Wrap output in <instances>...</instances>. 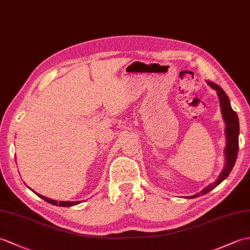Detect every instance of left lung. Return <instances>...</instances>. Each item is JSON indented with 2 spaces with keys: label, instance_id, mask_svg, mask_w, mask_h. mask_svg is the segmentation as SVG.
Wrapping results in <instances>:
<instances>
[{
  "label": "left lung",
  "instance_id": "left-lung-1",
  "mask_svg": "<svg viewBox=\"0 0 250 250\" xmlns=\"http://www.w3.org/2000/svg\"><path fill=\"white\" fill-rule=\"evenodd\" d=\"M207 84L210 88L216 90L217 95H218L219 103H220V109L222 114V118H224L226 128H225V134H226V148H225V167L222 172L213 184H210L205 187L200 193H196L194 195L186 196V199H194L198 198L200 195H204L210 190L216 188L217 186L221 184L224 180L229 176L230 172L232 171L233 167H234L237 152H238V134H240V122H238V117L234 110L231 107L230 100L228 98L226 92L222 90V88L215 83H211L209 81H206Z\"/></svg>",
  "mask_w": 250,
  "mask_h": 250
}]
</instances>
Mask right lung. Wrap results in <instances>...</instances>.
Returning a JSON list of instances; mask_svg holds the SVG:
<instances>
[{
    "label": "right lung",
    "mask_w": 250,
    "mask_h": 250,
    "mask_svg": "<svg viewBox=\"0 0 250 250\" xmlns=\"http://www.w3.org/2000/svg\"><path fill=\"white\" fill-rule=\"evenodd\" d=\"M33 191V190H32ZM36 193V192H35ZM37 195L40 196L41 199H43V200H45L46 202H48V203H50V204H52V205H56V206H62V207H70V206H74V205H77V204H79V203H82V201H76V202H68V201H56V200H51V199H48V198H46V196H43V195H41V194H39V193H36Z\"/></svg>",
    "instance_id": "obj_1"
}]
</instances>
